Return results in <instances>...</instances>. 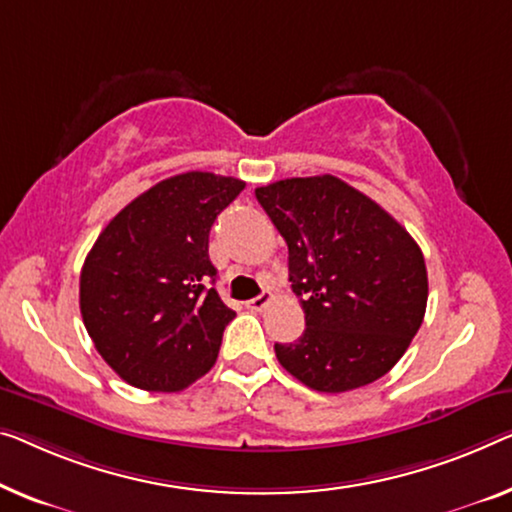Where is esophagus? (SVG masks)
Segmentation results:
<instances>
[{
    "label": "esophagus",
    "instance_id": "obj_1",
    "mask_svg": "<svg viewBox=\"0 0 512 512\" xmlns=\"http://www.w3.org/2000/svg\"><path fill=\"white\" fill-rule=\"evenodd\" d=\"M271 301H273V294L271 292H264V294L255 296V299L246 301V308H250V310H264Z\"/></svg>",
    "mask_w": 512,
    "mask_h": 512
}]
</instances>
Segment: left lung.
<instances>
[{"label":"left lung","instance_id":"obj_1","mask_svg":"<svg viewBox=\"0 0 512 512\" xmlns=\"http://www.w3.org/2000/svg\"><path fill=\"white\" fill-rule=\"evenodd\" d=\"M289 250V280L305 331L276 345L289 375L319 393L384 377L418 333L427 269L418 243L375 200L338 177H296L255 188Z\"/></svg>","mask_w":512,"mask_h":512}]
</instances>
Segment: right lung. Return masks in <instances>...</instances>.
<instances>
[{
    "label": "right lung",
    "instance_id": "obj_1",
    "mask_svg": "<svg viewBox=\"0 0 512 512\" xmlns=\"http://www.w3.org/2000/svg\"><path fill=\"white\" fill-rule=\"evenodd\" d=\"M246 183L186 172L151 186L98 234L80 273L89 338L142 391L177 393L213 368L236 317L213 287L209 232Z\"/></svg>",
    "mask_w": 512,
    "mask_h": 512
}]
</instances>
